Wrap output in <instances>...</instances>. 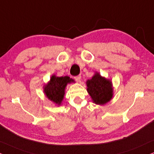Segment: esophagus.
<instances>
[{"label": "esophagus", "mask_w": 154, "mask_h": 154, "mask_svg": "<svg viewBox=\"0 0 154 154\" xmlns=\"http://www.w3.org/2000/svg\"><path fill=\"white\" fill-rule=\"evenodd\" d=\"M75 81H78V82H80L81 79V75H77V76L75 77Z\"/></svg>", "instance_id": "obj_1"}]
</instances>
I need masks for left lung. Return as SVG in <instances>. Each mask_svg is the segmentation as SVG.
<instances>
[{
	"label": "left lung",
	"mask_w": 154,
	"mask_h": 154,
	"mask_svg": "<svg viewBox=\"0 0 154 154\" xmlns=\"http://www.w3.org/2000/svg\"><path fill=\"white\" fill-rule=\"evenodd\" d=\"M87 91L93 103L104 105L109 103L113 96V83L110 79L100 75L96 71L91 79L86 81Z\"/></svg>",
	"instance_id": "1"
}]
</instances>
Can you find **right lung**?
I'll use <instances>...</instances> for the list:
<instances>
[{"instance_id": "obj_1", "label": "right lung", "mask_w": 154, "mask_h": 154, "mask_svg": "<svg viewBox=\"0 0 154 154\" xmlns=\"http://www.w3.org/2000/svg\"><path fill=\"white\" fill-rule=\"evenodd\" d=\"M74 82L69 76L58 77L52 75L50 81L43 85V93L45 97L57 106H60L65 96L66 88L68 84Z\"/></svg>"}]
</instances>
